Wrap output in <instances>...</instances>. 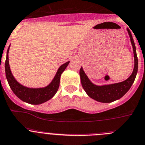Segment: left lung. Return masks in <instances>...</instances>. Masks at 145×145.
I'll use <instances>...</instances> for the list:
<instances>
[{"label":"left lung","instance_id":"obj_1","mask_svg":"<svg viewBox=\"0 0 145 145\" xmlns=\"http://www.w3.org/2000/svg\"><path fill=\"white\" fill-rule=\"evenodd\" d=\"M127 31L130 37V40L134 51V58H135L134 70L132 71V74L127 79H126L124 82L113 84L97 86L90 82V80L88 79L87 76L84 71L82 67H81L79 74H80L82 86L88 96L96 101L103 102V103H109V102L120 99L129 91L132 84L135 82L137 74L138 59L137 56L136 47H135L132 33L129 29H127Z\"/></svg>","mask_w":145,"mask_h":145}]
</instances>
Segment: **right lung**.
I'll return each mask as SVG.
<instances>
[{
  "label": "right lung",
  "instance_id": "right-lung-1",
  "mask_svg": "<svg viewBox=\"0 0 145 145\" xmlns=\"http://www.w3.org/2000/svg\"><path fill=\"white\" fill-rule=\"evenodd\" d=\"M9 48H10V46L8 48L7 56H6L5 63V76H6V79L8 82L9 86H10V89H12L13 93L20 99L28 104H31V105H40V104L44 103L48 100H49L50 99L52 98L55 95V94L57 92L59 87V83H60L61 75L63 73V71L66 69V66H68V64L69 63V61L63 63L59 67L57 72H56V76H54V79L49 85L44 88L31 89V88L25 87V86L20 84L13 77L11 71H10V66H9Z\"/></svg>",
  "mask_w": 145,
  "mask_h": 145
}]
</instances>
